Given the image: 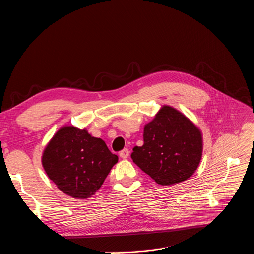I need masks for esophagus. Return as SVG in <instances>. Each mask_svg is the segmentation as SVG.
<instances>
[{
  "label": "esophagus",
  "mask_w": 254,
  "mask_h": 254,
  "mask_svg": "<svg viewBox=\"0 0 254 254\" xmlns=\"http://www.w3.org/2000/svg\"><path fill=\"white\" fill-rule=\"evenodd\" d=\"M128 155H129V151H128L127 149H124V150L121 151V153H120V157H121L122 159H127V158L128 157Z\"/></svg>",
  "instance_id": "1"
}]
</instances>
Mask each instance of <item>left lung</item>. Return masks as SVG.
Returning <instances> with one entry per match:
<instances>
[{"label": "left lung", "instance_id": "8db88e82", "mask_svg": "<svg viewBox=\"0 0 254 254\" xmlns=\"http://www.w3.org/2000/svg\"><path fill=\"white\" fill-rule=\"evenodd\" d=\"M133 163L162 186L183 182L197 170L203 151L201 130L176 108L164 105L144 126L143 144L132 149Z\"/></svg>", "mask_w": 254, "mask_h": 254}]
</instances>
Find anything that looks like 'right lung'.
<instances>
[{
	"instance_id": "add662e5",
	"label": "right lung",
	"mask_w": 254,
	"mask_h": 254,
	"mask_svg": "<svg viewBox=\"0 0 254 254\" xmlns=\"http://www.w3.org/2000/svg\"><path fill=\"white\" fill-rule=\"evenodd\" d=\"M119 158L105 142L84 129L62 127L42 155L43 168L53 183L74 199H87L101 187Z\"/></svg>"
}]
</instances>
